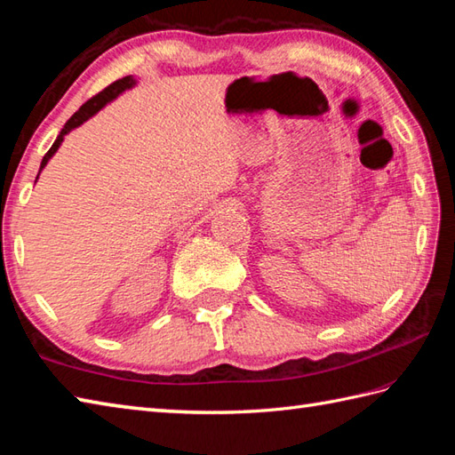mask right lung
<instances>
[{
  "label": "right lung",
  "mask_w": 455,
  "mask_h": 455,
  "mask_svg": "<svg viewBox=\"0 0 455 455\" xmlns=\"http://www.w3.org/2000/svg\"><path fill=\"white\" fill-rule=\"evenodd\" d=\"M132 85H134V78H131V76H127V78H121V80H117V82H113V84L108 85V88H105L103 92H100L98 95H93V98H92L90 101H85V103L82 105V108H80L78 111H76L70 119L66 121L64 129H62L60 134H58V137H56V140H54V144L51 147V150H48V152L44 154V158H43V162H41V170L46 166V162L54 156V152L58 150V147H60L68 132H70V131L76 129V127H80L82 123H85L90 117H93L95 113H98L100 109H103L105 105H108L109 101H113L115 98H117L119 93H123L124 90L132 88ZM41 170H38V173H41ZM36 180H38V176H36Z\"/></svg>",
  "instance_id": "right-lung-1"
}]
</instances>
